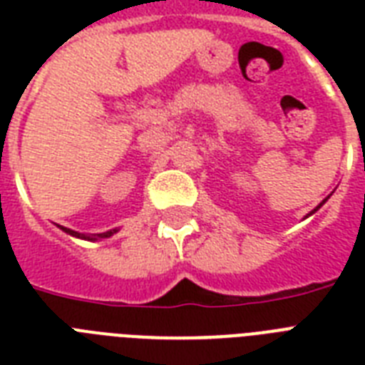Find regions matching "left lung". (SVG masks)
<instances>
[{
    "mask_svg": "<svg viewBox=\"0 0 365 365\" xmlns=\"http://www.w3.org/2000/svg\"><path fill=\"white\" fill-rule=\"evenodd\" d=\"M326 200H328V197H326V199H324V200H322V202H320V205H318V206H317V208H314V210H312V212H311V214H314V212H317V210H318V208H320V206H322V205H324V202H326ZM311 214H309V216H311Z\"/></svg>",
    "mask_w": 365,
    "mask_h": 365,
    "instance_id": "left-lung-1",
    "label": "left lung"
}]
</instances>
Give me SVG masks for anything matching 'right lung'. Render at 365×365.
<instances>
[{"label": "right lung", "instance_id": "obj_1", "mask_svg": "<svg viewBox=\"0 0 365 365\" xmlns=\"http://www.w3.org/2000/svg\"><path fill=\"white\" fill-rule=\"evenodd\" d=\"M60 229H62L64 233L71 235V237H77V239H85V240L108 239V237H111L113 233H117V229H111V231H106V233H98V235H93V237H88V235H81V233H77V231H71V229H68V227H62V225H60Z\"/></svg>", "mask_w": 365, "mask_h": 365}]
</instances>
